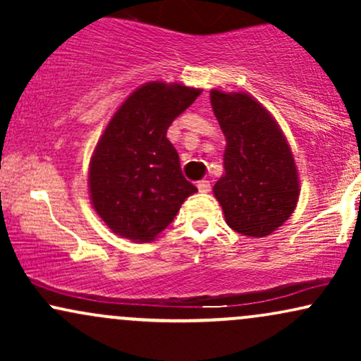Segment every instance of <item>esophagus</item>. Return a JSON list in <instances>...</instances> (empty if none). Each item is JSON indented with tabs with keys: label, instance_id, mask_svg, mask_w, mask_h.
Segmentation results:
<instances>
[{
	"label": "esophagus",
	"instance_id": "obj_1",
	"mask_svg": "<svg viewBox=\"0 0 361 361\" xmlns=\"http://www.w3.org/2000/svg\"><path fill=\"white\" fill-rule=\"evenodd\" d=\"M198 190H200L202 193H209L210 192V188H212V186H210V181H207V180H202V181H198Z\"/></svg>",
	"mask_w": 361,
	"mask_h": 361
}]
</instances>
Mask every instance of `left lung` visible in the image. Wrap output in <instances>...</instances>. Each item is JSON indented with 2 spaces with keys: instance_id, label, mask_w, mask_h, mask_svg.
I'll list each match as a JSON object with an SVG mask.
<instances>
[{
  "instance_id": "obj_1",
  "label": "left lung",
  "mask_w": 361,
  "mask_h": 361,
  "mask_svg": "<svg viewBox=\"0 0 361 361\" xmlns=\"http://www.w3.org/2000/svg\"><path fill=\"white\" fill-rule=\"evenodd\" d=\"M227 139L226 175L214 186L231 229L250 238L271 234L299 200L295 161L275 120L246 93H210Z\"/></svg>"
}]
</instances>
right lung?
Here are the masks:
<instances>
[{"mask_svg": "<svg viewBox=\"0 0 361 361\" xmlns=\"http://www.w3.org/2000/svg\"><path fill=\"white\" fill-rule=\"evenodd\" d=\"M198 94L183 85L147 82L110 120L91 157L88 181L94 210L115 234L152 241L197 192L166 132Z\"/></svg>", "mask_w": 361, "mask_h": 361, "instance_id": "add662e5", "label": "right lung"}]
</instances>
